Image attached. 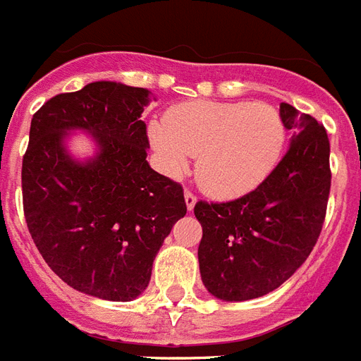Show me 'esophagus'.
I'll list each match as a JSON object with an SVG mask.
<instances>
[{
  "mask_svg": "<svg viewBox=\"0 0 361 361\" xmlns=\"http://www.w3.org/2000/svg\"><path fill=\"white\" fill-rule=\"evenodd\" d=\"M184 201H186V207H188V210H194L197 197H195V195L192 194L190 190H186V192H184Z\"/></svg>",
  "mask_w": 361,
  "mask_h": 361,
  "instance_id": "esophagus-1",
  "label": "esophagus"
}]
</instances>
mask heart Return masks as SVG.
Segmentation results:
<instances>
[{
	"instance_id": "b5f03b06",
	"label": "heart",
	"mask_w": 361,
	"mask_h": 361,
	"mask_svg": "<svg viewBox=\"0 0 361 361\" xmlns=\"http://www.w3.org/2000/svg\"><path fill=\"white\" fill-rule=\"evenodd\" d=\"M285 134L283 119L270 104L212 100L180 104L149 130L169 177H180L190 157H197L199 186L218 199L257 188L279 162Z\"/></svg>"
}]
</instances>
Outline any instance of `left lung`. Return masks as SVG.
Masks as SVG:
<instances>
[{
    "label": "left lung",
    "instance_id": "8db88e82",
    "mask_svg": "<svg viewBox=\"0 0 361 361\" xmlns=\"http://www.w3.org/2000/svg\"><path fill=\"white\" fill-rule=\"evenodd\" d=\"M293 130L285 157L257 188L227 203L197 201L203 227L197 257L210 295L227 302L259 298L285 283L310 257L326 216L330 141L324 126L281 102Z\"/></svg>",
    "mask_w": 361,
    "mask_h": 361
}]
</instances>
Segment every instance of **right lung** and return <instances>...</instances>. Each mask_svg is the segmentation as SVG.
<instances>
[{
	"label": "right lung",
	"mask_w": 361,
	"mask_h": 361,
	"mask_svg": "<svg viewBox=\"0 0 361 361\" xmlns=\"http://www.w3.org/2000/svg\"><path fill=\"white\" fill-rule=\"evenodd\" d=\"M149 91L94 82L50 99L33 115L22 162L25 224L48 267L72 289L130 302L151 281L152 261L186 214L183 186L147 162ZM68 130L94 135L85 163L64 149Z\"/></svg>",
	"instance_id": "right-lung-1"
}]
</instances>
